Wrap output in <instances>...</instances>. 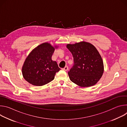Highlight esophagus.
I'll list each match as a JSON object with an SVG mask.
<instances>
[{
  "mask_svg": "<svg viewBox=\"0 0 127 127\" xmlns=\"http://www.w3.org/2000/svg\"><path fill=\"white\" fill-rule=\"evenodd\" d=\"M63 70H64V71H67L68 70V66H65L64 68H63Z\"/></svg>",
  "mask_w": 127,
  "mask_h": 127,
  "instance_id": "34e87169",
  "label": "esophagus"
}]
</instances>
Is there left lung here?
<instances>
[{
    "mask_svg": "<svg viewBox=\"0 0 127 127\" xmlns=\"http://www.w3.org/2000/svg\"><path fill=\"white\" fill-rule=\"evenodd\" d=\"M66 47L73 55L74 63L68 72L70 80L80 87L96 84L104 71L103 61L96 48L84 41L68 44Z\"/></svg>",
    "mask_w": 127,
    "mask_h": 127,
    "instance_id": "8db88e82",
    "label": "left lung"
}]
</instances>
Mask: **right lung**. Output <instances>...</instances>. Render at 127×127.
<instances>
[{
    "instance_id": "obj_1",
    "label": "right lung",
    "mask_w": 127,
    "mask_h": 127,
    "mask_svg": "<svg viewBox=\"0 0 127 127\" xmlns=\"http://www.w3.org/2000/svg\"><path fill=\"white\" fill-rule=\"evenodd\" d=\"M58 46L42 43L34 48L27 57L22 67L24 79L34 86L44 85L52 81L60 68L52 56Z\"/></svg>"
}]
</instances>
